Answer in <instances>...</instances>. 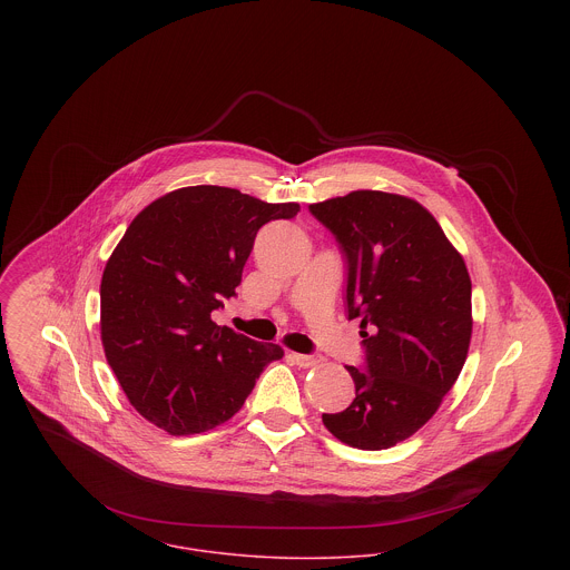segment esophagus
<instances>
[{"instance_id": "esophagus-1", "label": "esophagus", "mask_w": 570, "mask_h": 570, "mask_svg": "<svg viewBox=\"0 0 570 570\" xmlns=\"http://www.w3.org/2000/svg\"><path fill=\"white\" fill-rule=\"evenodd\" d=\"M292 360H294L298 366L309 368V366L321 364V362H323V355H318V353H312V355H305V353H292Z\"/></svg>"}]
</instances>
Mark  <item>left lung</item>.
<instances>
[{
  "mask_svg": "<svg viewBox=\"0 0 570 570\" xmlns=\"http://www.w3.org/2000/svg\"><path fill=\"white\" fill-rule=\"evenodd\" d=\"M346 261V314L360 321L355 400L323 414L357 450L412 436L454 386L472 337V281L439 222L414 199L353 190L309 206Z\"/></svg>",
  "mask_w": 570,
  "mask_h": 570,
  "instance_id": "1",
  "label": "left lung"
}]
</instances>
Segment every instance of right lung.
<instances>
[{"label": "right lung", "instance_id": "obj_1", "mask_svg": "<svg viewBox=\"0 0 570 570\" xmlns=\"http://www.w3.org/2000/svg\"><path fill=\"white\" fill-rule=\"evenodd\" d=\"M298 204L226 186H188L149 204L111 252L100 281V340L127 400L168 434H199L244 406L283 357L213 314L235 296L261 226Z\"/></svg>", "mask_w": 570, "mask_h": 570}]
</instances>
